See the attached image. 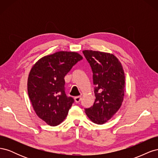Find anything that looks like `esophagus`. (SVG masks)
<instances>
[{
  "label": "esophagus",
  "mask_w": 158,
  "mask_h": 158,
  "mask_svg": "<svg viewBox=\"0 0 158 158\" xmlns=\"http://www.w3.org/2000/svg\"><path fill=\"white\" fill-rule=\"evenodd\" d=\"M81 99H82V98H81V96H77V97H75L74 98V100H75V102L76 103H78L80 102Z\"/></svg>",
  "instance_id": "34e87169"
}]
</instances>
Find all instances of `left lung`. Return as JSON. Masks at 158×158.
Returning a JSON list of instances; mask_svg holds the SVG:
<instances>
[{"label":"left lung","mask_w":158,"mask_h":158,"mask_svg":"<svg viewBox=\"0 0 158 158\" xmlns=\"http://www.w3.org/2000/svg\"><path fill=\"white\" fill-rule=\"evenodd\" d=\"M82 52L92 70L95 97L93 106L84 109L85 112L92 122L102 125L121 106L125 95V73L113 55L92 50Z\"/></svg>","instance_id":"8db88e82"}]
</instances>
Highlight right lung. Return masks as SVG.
Wrapping results in <instances>:
<instances>
[{"instance_id":"add662e5","label":"right lung","mask_w":158,"mask_h":158,"mask_svg":"<svg viewBox=\"0 0 158 158\" xmlns=\"http://www.w3.org/2000/svg\"><path fill=\"white\" fill-rule=\"evenodd\" d=\"M82 56L59 51L44 56L33 65L27 80V92L33 109L43 121L56 126L67 116L74 102L65 94L64 76Z\"/></svg>"}]
</instances>
